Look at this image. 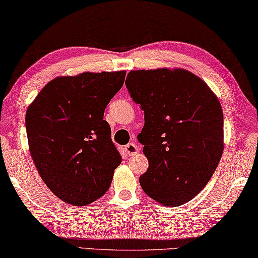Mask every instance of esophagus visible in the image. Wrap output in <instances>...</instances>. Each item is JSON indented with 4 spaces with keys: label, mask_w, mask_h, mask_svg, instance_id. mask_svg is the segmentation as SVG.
<instances>
[{
    "label": "esophagus",
    "mask_w": 258,
    "mask_h": 258,
    "mask_svg": "<svg viewBox=\"0 0 258 258\" xmlns=\"http://www.w3.org/2000/svg\"><path fill=\"white\" fill-rule=\"evenodd\" d=\"M138 151H140V146L135 144V143H130V144L125 146V152L128 153V156H134V154H136Z\"/></svg>",
    "instance_id": "esophagus-1"
}]
</instances>
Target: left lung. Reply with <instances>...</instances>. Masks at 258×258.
I'll return each instance as SVG.
<instances>
[{
  "label": "left lung",
  "instance_id": "left-lung-1",
  "mask_svg": "<svg viewBox=\"0 0 258 258\" xmlns=\"http://www.w3.org/2000/svg\"><path fill=\"white\" fill-rule=\"evenodd\" d=\"M144 110L138 142L149 168L142 189L166 207L187 203L215 173L224 151V116L207 83L182 68L133 70L125 79Z\"/></svg>",
  "mask_w": 258,
  "mask_h": 258
}]
</instances>
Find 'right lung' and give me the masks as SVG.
<instances>
[{"label":"right lung","instance_id":"obj_1","mask_svg":"<svg viewBox=\"0 0 258 258\" xmlns=\"http://www.w3.org/2000/svg\"><path fill=\"white\" fill-rule=\"evenodd\" d=\"M125 74L86 71L56 77L27 107L31 157L42 181L66 203L85 207L110 187L121 156L104 112Z\"/></svg>","mask_w":258,"mask_h":258}]
</instances>
